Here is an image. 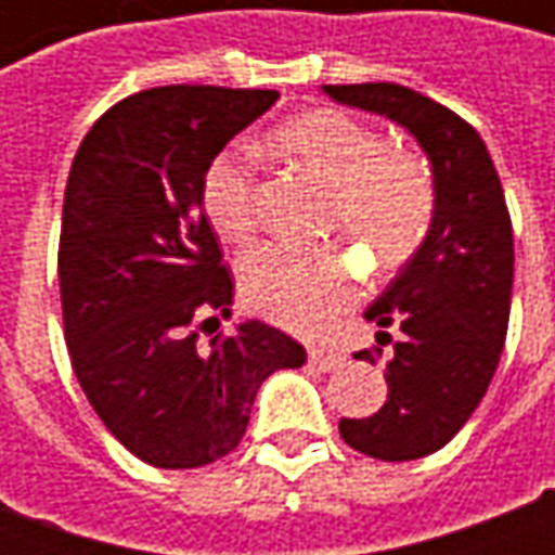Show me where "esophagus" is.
Returning <instances> with one entry per match:
<instances>
[{
  "instance_id": "obj_1",
  "label": "esophagus",
  "mask_w": 555,
  "mask_h": 555,
  "mask_svg": "<svg viewBox=\"0 0 555 555\" xmlns=\"http://www.w3.org/2000/svg\"><path fill=\"white\" fill-rule=\"evenodd\" d=\"M309 362H312L318 372H333V369L341 365V353L326 348H312L309 350Z\"/></svg>"
}]
</instances>
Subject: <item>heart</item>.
I'll return each instance as SVG.
<instances>
[{
  "instance_id": "b5f03b06",
  "label": "heart",
  "mask_w": 555,
  "mask_h": 555,
  "mask_svg": "<svg viewBox=\"0 0 555 555\" xmlns=\"http://www.w3.org/2000/svg\"><path fill=\"white\" fill-rule=\"evenodd\" d=\"M273 151L330 190L326 219L372 249L380 267H396L416 249L434 219L430 169L408 151L386 147L374 127L338 109L291 118L270 137ZM205 214L231 243L258 229L253 157L219 154L205 175ZM241 291L253 312L314 333L357 294L353 270L338 246H261L243 258Z\"/></svg>"
}]
</instances>
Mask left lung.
<instances>
[{
    "label": "left lung",
    "instance_id": "1",
    "mask_svg": "<svg viewBox=\"0 0 555 555\" xmlns=\"http://www.w3.org/2000/svg\"><path fill=\"white\" fill-rule=\"evenodd\" d=\"M336 103L384 115L416 139L434 175V219L408 264L365 309V321L398 325L386 362L384 408L341 418L350 449L377 461H416L464 428L500 365L512 312L514 237L488 145L461 115L396 82L324 86ZM353 360L374 365L372 350Z\"/></svg>",
    "mask_w": 555,
    "mask_h": 555
}]
</instances>
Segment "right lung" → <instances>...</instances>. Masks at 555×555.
Masks as SVG:
<instances>
[{
    "instance_id": "obj_1",
    "label": "right lung",
    "mask_w": 555,
    "mask_h": 555,
    "mask_svg": "<svg viewBox=\"0 0 555 555\" xmlns=\"http://www.w3.org/2000/svg\"><path fill=\"white\" fill-rule=\"evenodd\" d=\"M276 101L267 89L139 91L94 121L67 175L59 285L70 362L109 434L159 469L234 452L258 386L306 362L300 341L261 321L202 338L201 318L231 314L234 297L205 217L207 166Z\"/></svg>"
}]
</instances>
